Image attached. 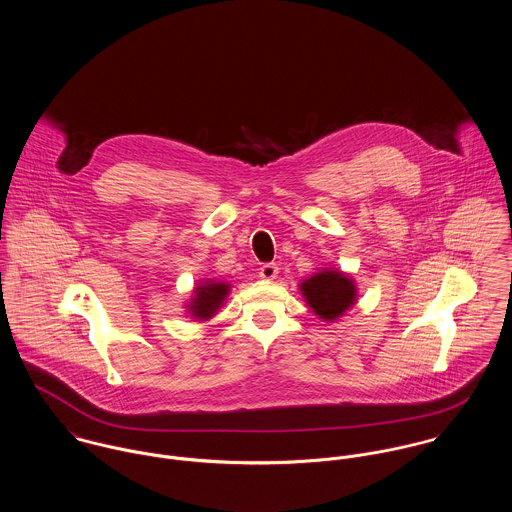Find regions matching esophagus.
Returning a JSON list of instances; mask_svg holds the SVG:
<instances>
[{
    "label": "esophagus",
    "instance_id": "esophagus-1",
    "mask_svg": "<svg viewBox=\"0 0 512 512\" xmlns=\"http://www.w3.org/2000/svg\"><path fill=\"white\" fill-rule=\"evenodd\" d=\"M259 275H261L263 281H275L279 277V267L275 263H267V265L261 267Z\"/></svg>",
    "mask_w": 512,
    "mask_h": 512
}]
</instances>
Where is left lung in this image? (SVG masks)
<instances>
[{
  "instance_id": "8db88e82",
  "label": "left lung",
  "mask_w": 512,
  "mask_h": 512,
  "mask_svg": "<svg viewBox=\"0 0 512 512\" xmlns=\"http://www.w3.org/2000/svg\"><path fill=\"white\" fill-rule=\"evenodd\" d=\"M310 310L324 322L341 318L357 300L355 281L340 269H322L300 283Z\"/></svg>"
}]
</instances>
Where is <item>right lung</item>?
<instances>
[{
  "mask_svg": "<svg viewBox=\"0 0 512 512\" xmlns=\"http://www.w3.org/2000/svg\"><path fill=\"white\" fill-rule=\"evenodd\" d=\"M229 290L231 286L224 281L208 279L204 283H198L194 286V294L186 304V310L190 312L192 318L206 322L222 308L224 300L228 298Z\"/></svg>",
  "mask_w": 512,
  "mask_h": 512,
  "instance_id": "right-lung-1",
  "label": "right lung"
}]
</instances>
